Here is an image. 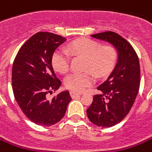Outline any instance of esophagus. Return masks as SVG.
<instances>
[{
	"mask_svg": "<svg viewBox=\"0 0 152 152\" xmlns=\"http://www.w3.org/2000/svg\"><path fill=\"white\" fill-rule=\"evenodd\" d=\"M70 95H71V96H72V99H74V98H76V97H79L80 96V93H76L75 91H70Z\"/></svg>",
	"mask_w": 152,
	"mask_h": 152,
	"instance_id": "1",
	"label": "esophagus"
}]
</instances>
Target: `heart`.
<instances>
[{
  "mask_svg": "<svg viewBox=\"0 0 152 152\" xmlns=\"http://www.w3.org/2000/svg\"><path fill=\"white\" fill-rule=\"evenodd\" d=\"M69 53L85 56V69L91 68L98 76H105L111 71L116 57L115 50L112 46L101 47V45L96 41L90 39H80L70 43L66 50L59 48L55 50L51 56V64L56 72L60 73L67 72L70 65ZM94 82L95 77L89 71L72 72L64 79L65 86L75 92L83 91Z\"/></svg>",
  "mask_w": 152,
  "mask_h": 152,
  "instance_id": "b5f03b06",
  "label": "heart"
}]
</instances>
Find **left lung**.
Masks as SVG:
<instances>
[{
    "instance_id": "8db88e82",
    "label": "left lung",
    "mask_w": 152,
    "mask_h": 152,
    "mask_svg": "<svg viewBox=\"0 0 152 152\" xmlns=\"http://www.w3.org/2000/svg\"><path fill=\"white\" fill-rule=\"evenodd\" d=\"M91 37L110 43L117 53L114 69L97 87L101 93L95 95L86 110L89 120L97 126L111 127L120 123L132 109L140 87V63L131 44L113 31L98 33Z\"/></svg>"
}]
</instances>
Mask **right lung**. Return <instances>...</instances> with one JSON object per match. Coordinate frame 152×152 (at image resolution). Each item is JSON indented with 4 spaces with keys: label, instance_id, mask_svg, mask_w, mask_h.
Wrapping results in <instances>:
<instances>
[{
    "label": "right lung",
    "instance_id": "right-lung-1",
    "mask_svg": "<svg viewBox=\"0 0 152 152\" xmlns=\"http://www.w3.org/2000/svg\"><path fill=\"white\" fill-rule=\"evenodd\" d=\"M66 41L53 33H37L20 47L13 62L11 80L15 101L26 116L40 126L59 122L72 101L68 91L52 99L46 96L61 85L52 67L51 56Z\"/></svg>",
    "mask_w": 152,
    "mask_h": 152
}]
</instances>
